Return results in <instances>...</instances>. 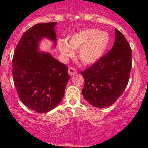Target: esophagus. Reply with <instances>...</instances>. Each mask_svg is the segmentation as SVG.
<instances>
[{"label": "esophagus", "mask_w": 148, "mask_h": 148, "mask_svg": "<svg viewBox=\"0 0 148 148\" xmlns=\"http://www.w3.org/2000/svg\"><path fill=\"white\" fill-rule=\"evenodd\" d=\"M77 73V71L75 69L72 68V67H69L68 69V74L70 76H74Z\"/></svg>", "instance_id": "esophagus-1"}]
</instances>
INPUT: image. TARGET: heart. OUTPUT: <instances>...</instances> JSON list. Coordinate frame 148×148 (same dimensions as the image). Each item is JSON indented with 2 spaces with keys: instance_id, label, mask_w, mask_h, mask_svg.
<instances>
[{
  "instance_id": "heart-1",
  "label": "heart",
  "mask_w": 148,
  "mask_h": 148,
  "mask_svg": "<svg viewBox=\"0 0 148 148\" xmlns=\"http://www.w3.org/2000/svg\"><path fill=\"white\" fill-rule=\"evenodd\" d=\"M67 41L68 43L60 40L58 42V48L63 60L74 56L73 50H79V60L85 64H92L104 55L109 47L111 36L106 31L88 28L74 33Z\"/></svg>"
}]
</instances>
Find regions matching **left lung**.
Returning <instances> with one entry per match:
<instances>
[{"mask_svg": "<svg viewBox=\"0 0 148 148\" xmlns=\"http://www.w3.org/2000/svg\"><path fill=\"white\" fill-rule=\"evenodd\" d=\"M113 48L90 67L81 72L85 85L82 95L92 106H111L123 94L132 69V49L121 32L115 29Z\"/></svg>", "mask_w": 148, "mask_h": 148, "instance_id": "obj_1", "label": "left lung"}]
</instances>
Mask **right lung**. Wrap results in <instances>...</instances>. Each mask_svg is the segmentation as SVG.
Segmentation results:
<instances>
[{"instance_id": "add662e5", "label": "right lung", "mask_w": 148, "mask_h": 148, "mask_svg": "<svg viewBox=\"0 0 148 148\" xmlns=\"http://www.w3.org/2000/svg\"><path fill=\"white\" fill-rule=\"evenodd\" d=\"M57 22L37 23L20 39L12 60L14 86L21 102L37 113L50 111L63 97L69 79L68 68L51 55L40 51L43 38L56 44Z\"/></svg>"}]
</instances>
